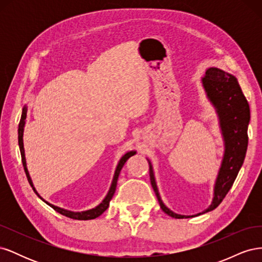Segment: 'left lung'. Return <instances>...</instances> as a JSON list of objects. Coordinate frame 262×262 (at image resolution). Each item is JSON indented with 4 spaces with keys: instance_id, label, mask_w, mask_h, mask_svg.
<instances>
[{
    "instance_id": "left-lung-1",
    "label": "left lung",
    "mask_w": 262,
    "mask_h": 262,
    "mask_svg": "<svg viewBox=\"0 0 262 262\" xmlns=\"http://www.w3.org/2000/svg\"><path fill=\"white\" fill-rule=\"evenodd\" d=\"M201 83L205 95L215 109L219 124L224 142V154L213 188L212 202L204 211L194 215H182L172 212L163 202L155 180L153 165H149V179L162 210L175 219L193 217L217 208L232 188L244 163L248 145V124L250 110L237 78L219 68L212 67L205 71Z\"/></svg>"
}]
</instances>
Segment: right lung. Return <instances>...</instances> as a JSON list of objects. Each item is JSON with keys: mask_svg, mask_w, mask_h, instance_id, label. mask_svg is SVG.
Segmentation results:
<instances>
[{"mask_svg": "<svg viewBox=\"0 0 262 262\" xmlns=\"http://www.w3.org/2000/svg\"><path fill=\"white\" fill-rule=\"evenodd\" d=\"M26 117H27V106L25 105L23 108V112H21V118H20V121H19V125H18V145H19V149H20V155H21V162H23V166H24V169H25L26 172V176L28 179V182L30 184V186L33 187V190L35 191V193L40 198V199L51 207L53 210L57 211L58 213L62 214V215H64L70 219H73V220H94L98 216H100L102 213H104L108 207H109V202L110 200L113 199V196L115 194L116 191V187H117V181H118V177H119V173H120L123 165L125 164V162L129 160L131 156H133L134 154H137L136 150H129V152H126L121 158L120 161H119L116 170H115V175L112 181V185H110V188L108 190V193L106 194V196L104 198V200H102L97 207H95L93 209L90 210H86V211H81V212H74V211H70V210H66V209H62L60 207H57V205L51 204L48 201H46L38 193V191L36 190L34 184H33V180H31V177L29 175V171L27 168V163H26V157H25V148H24V140H23V136H24V128H25V123H26Z\"/></svg>", "mask_w": 262, "mask_h": 262, "instance_id": "obj_1", "label": "right lung"}]
</instances>
